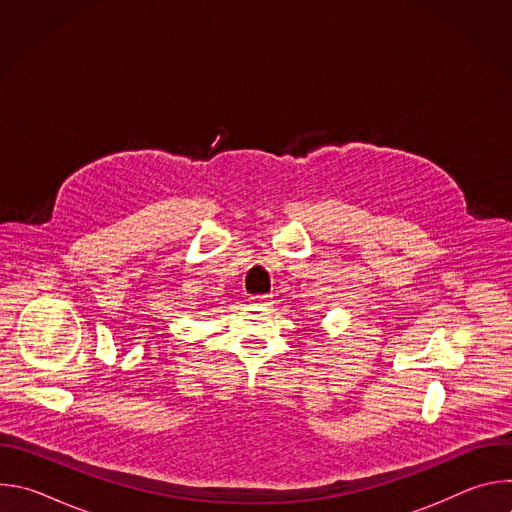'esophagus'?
I'll return each instance as SVG.
<instances>
[{
	"instance_id": "obj_1",
	"label": "esophagus",
	"mask_w": 512,
	"mask_h": 512,
	"mask_svg": "<svg viewBox=\"0 0 512 512\" xmlns=\"http://www.w3.org/2000/svg\"><path fill=\"white\" fill-rule=\"evenodd\" d=\"M253 304H257V306H267L269 302H271V296L269 294H259V296H251L249 298Z\"/></svg>"
}]
</instances>
